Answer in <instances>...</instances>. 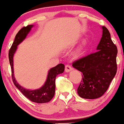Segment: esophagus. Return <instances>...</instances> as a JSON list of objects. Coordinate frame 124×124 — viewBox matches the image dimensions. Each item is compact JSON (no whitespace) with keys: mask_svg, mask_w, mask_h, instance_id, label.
<instances>
[{"mask_svg":"<svg viewBox=\"0 0 124 124\" xmlns=\"http://www.w3.org/2000/svg\"><path fill=\"white\" fill-rule=\"evenodd\" d=\"M72 70H73V68H72V67L70 65H66V66H65V72H69Z\"/></svg>","mask_w":124,"mask_h":124,"instance_id":"34e87169","label":"esophagus"}]
</instances>
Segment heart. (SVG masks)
<instances>
[{
  "label": "heart",
  "mask_w": 124,
  "mask_h": 124,
  "mask_svg": "<svg viewBox=\"0 0 124 124\" xmlns=\"http://www.w3.org/2000/svg\"><path fill=\"white\" fill-rule=\"evenodd\" d=\"M87 44V38H83L80 41L79 45L77 48L75 52V57H79L80 55L83 53L85 48L86 47Z\"/></svg>",
  "instance_id": "b5f03b06"
}]
</instances>
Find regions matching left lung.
I'll use <instances>...</instances> for the list:
<instances>
[{
  "label": "left lung",
  "instance_id": "obj_1",
  "mask_svg": "<svg viewBox=\"0 0 124 124\" xmlns=\"http://www.w3.org/2000/svg\"><path fill=\"white\" fill-rule=\"evenodd\" d=\"M103 34L97 51L73 62L72 66L82 73L83 80L78 89L80 97L95 99L100 97L108 89L117 70V48L110 33L102 27Z\"/></svg>",
  "mask_w": 124,
  "mask_h": 124
}]
</instances>
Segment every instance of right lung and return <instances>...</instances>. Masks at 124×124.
Instances as JSON below:
<instances>
[{"label":"right lung","instance_id":"obj_1","mask_svg":"<svg viewBox=\"0 0 124 124\" xmlns=\"http://www.w3.org/2000/svg\"><path fill=\"white\" fill-rule=\"evenodd\" d=\"M33 25H28L24 27L18 32L15 37V41L8 51V59L12 70V80L15 86L23 93L25 97L32 102L37 103H45L50 101L54 97L55 92V79L59 74L62 73L65 70V65L62 63L58 64L57 66L51 68L48 71L46 82L41 88L36 90H28L25 89L17 82L14 76L13 56L17 48V45L26 38L27 35Z\"/></svg>","mask_w":124,"mask_h":124}]
</instances>
